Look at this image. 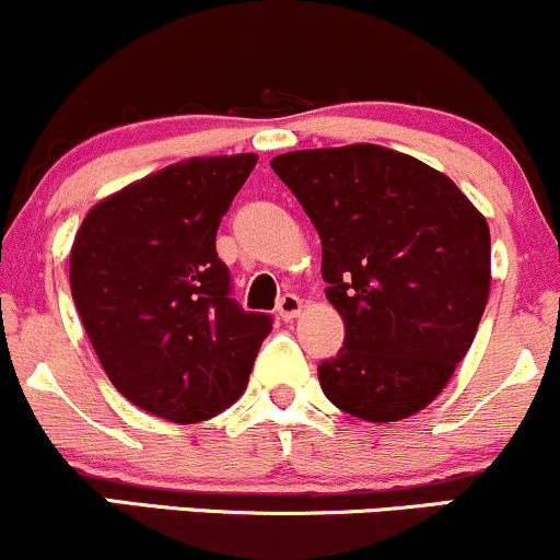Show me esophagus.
Masks as SVG:
<instances>
[{
  "label": "esophagus",
  "instance_id": "34e87169",
  "mask_svg": "<svg viewBox=\"0 0 560 560\" xmlns=\"http://www.w3.org/2000/svg\"><path fill=\"white\" fill-rule=\"evenodd\" d=\"M301 310H304V301H301L296 293H285V296L280 299V304H278V312H280V317L285 319V323H291V319H296L299 314H301Z\"/></svg>",
  "mask_w": 560,
  "mask_h": 560
}]
</instances>
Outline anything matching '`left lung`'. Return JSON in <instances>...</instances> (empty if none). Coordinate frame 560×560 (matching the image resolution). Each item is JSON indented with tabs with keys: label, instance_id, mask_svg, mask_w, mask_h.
<instances>
[{
	"label": "left lung",
	"instance_id": "left-lung-1",
	"mask_svg": "<svg viewBox=\"0 0 560 560\" xmlns=\"http://www.w3.org/2000/svg\"><path fill=\"white\" fill-rule=\"evenodd\" d=\"M269 166L323 241L343 347L319 364L338 410L394 423L439 397L489 299V224L447 174L381 144L293 150Z\"/></svg>",
	"mask_w": 560,
	"mask_h": 560
}]
</instances>
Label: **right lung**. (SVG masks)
Listing matches in <instances>:
<instances>
[{
	"label": "right lung",
	"instance_id": "1",
	"mask_svg": "<svg viewBox=\"0 0 560 560\" xmlns=\"http://www.w3.org/2000/svg\"><path fill=\"white\" fill-rule=\"evenodd\" d=\"M259 155L187 159L94 203L73 237L71 293L113 386L198 423L246 392L272 317L230 299L217 230Z\"/></svg>",
	"mask_w": 560,
	"mask_h": 560
}]
</instances>
